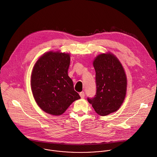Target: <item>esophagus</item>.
Returning <instances> with one entry per match:
<instances>
[{"instance_id":"1","label":"esophagus","mask_w":157,"mask_h":157,"mask_svg":"<svg viewBox=\"0 0 157 157\" xmlns=\"http://www.w3.org/2000/svg\"><path fill=\"white\" fill-rule=\"evenodd\" d=\"M80 97L82 98H84V97H85V92H80Z\"/></svg>"}]
</instances>
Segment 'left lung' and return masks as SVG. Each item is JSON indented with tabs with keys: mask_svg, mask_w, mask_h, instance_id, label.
<instances>
[{
	"mask_svg": "<svg viewBox=\"0 0 157 157\" xmlns=\"http://www.w3.org/2000/svg\"><path fill=\"white\" fill-rule=\"evenodd\" d=\"M97 92L88 101L101 116L116 112L123 104L127 90V77L121 62L111 52L101 54L93 61Z\"/></svg>",
	"mask_w": 157,
	"mask_h": 157,
	"instance_id": "left-lung-1",
	"label": "left lung"
}]
</instances>
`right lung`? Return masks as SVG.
<instances>
[{"label":"right lung","mask_w":157,"mask_h":157,"mask_svg":"<svg viewBox=\"0 0 157 157\" xmlns=\"http://www.w3.org/2000/svg\"><path fill=\"white\" fill-rule=\"evenodd\" d=\"M69 64V54L52 51L45 52L34 64L31 87L36 103L44 112L60 115L80 98L67 74Z\"/></svg>","instance_id":"obj_1"}]
</instances>
